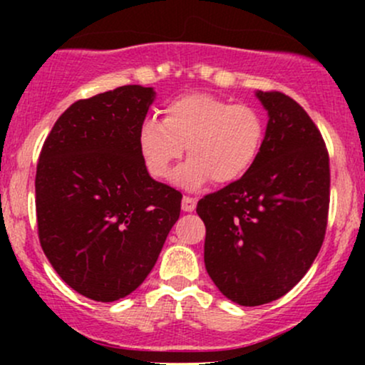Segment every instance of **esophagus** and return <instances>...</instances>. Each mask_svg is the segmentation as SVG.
I'll list each match as a JSON object with an SVG mask.
<instances>
[{"label":"esophagus","mask_w":365,"mask_h":365,"mask_svg":"<svg viewBox=\"0 0 365 365\" xmlns=\"http://www.w3.org/2000/svg\"><path fill=\"white\" fill-rule=\"evenodd\" d=\"M197 206V200L194 199V197H188V195H183L182 199V209L185 212H192Z\"/></svg>","instance_id":"1"}]
</instances>
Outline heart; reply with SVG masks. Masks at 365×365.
Wrapping results in <instances>:
<instances>
[{"instance_id":"1","label":"heart","mask_w":365,"mask_h":365,"mask_svg":"<svg viewBox=\"0 0 365 365\" xmlns=\"http://www.w3.org/2000/svg\"><path fill=\"white\" fill-rule=\"evenodd\" d=\"M264 133L266 123L254 106L192 92L166 104L161 121L145 120L137 142L154 178H168L187 145L190 159L175 180L195 190L211 180L226 185L245 177L257 163Z\"/></svg>"}]
</instances>
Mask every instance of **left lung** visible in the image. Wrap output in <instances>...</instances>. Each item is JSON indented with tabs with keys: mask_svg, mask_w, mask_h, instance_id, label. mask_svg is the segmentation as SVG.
I'll return each instance as SVG.
<instances>
[{
	"mask_svg": "<svg viewBox=\"0 0 365 365\" xmlns=\"http://www.w3.org/2000/svg\"><path fill=\"white\" fill-rule=\"evenodd\" d=\"M255 96L267 127L254 168L197 202L204 262L226 299L255 307L295 287L319 254L329 209V156L311 116L283 92Z\"/></svg>",
	"mask_w": 365,
	"mask_h": 365,
	"instance_id": "left-lung-1",
	"label": "left lung"
}]
</instances>
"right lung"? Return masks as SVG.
I'll return each mask as SVG.
<instances>
[{
    "label": "right lung",
    "mask_w": 365,
    "mask_h": 365,
    "mask_svg": "<svg viewBox=\"0 0 365 365\" xmlns=\"http://www.w3.org/2000/svg\"><path fill=\"white\" fill-rule=\"evenodd\" d=\"M154 96L123 86L73 103L37 163L41 247L63 282L98 302L140 287L180 216L182 194L150 178L137 142Z\"/></svg>",
    "instance_id": "1"
}]
</instances>
